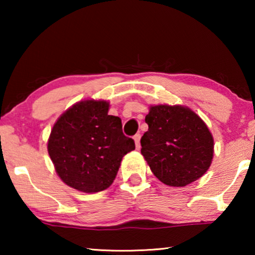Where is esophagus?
<instances>
[{
  "mask_svg": "<svg viewBox=\"0 0 255 255\" xmlns=\"http://www.w3.org/2000/svg\"><path fill=\"white\" fill-rule=\"evenodd\" d=\"M133 139H134V142H135V147H137V149H139V148H140V134H139V133L135 134Z\"/></svg>",
  "mask_w": 255,
  "mask_h": 255,
  "instance_id": "34e87169",
  "label": "esophagus"
}]
</instances>
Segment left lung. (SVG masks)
<instances>
[{
    "label": "left lung",
    "instance_id": "obj_1",
    "mask_svg": "<svg viewBox=\"0 0 255 255\" xmlns=\"http://www.w3.org/2000/svg\"><path fill=\"white\" fill-rule=\"evenodd\" d=\"M140 139L141 154L153 174L170 187H184L209 169L214 138L200 116L182 106L149 108Z\"/></svg>",
    "mask_w": 255,
    "mask_h": 255
}]
</instances>
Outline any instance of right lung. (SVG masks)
Wrapping results in <instances>:
<instances>
[{"mask_svg":"<svg viewBox=\"0 0 255 255\" xmlns=\"http://www.w3.org/2000/svg\"><path fill=\"white\" fill-rule=\"evenodd\" d=\"M107 101L85 100L66 110L52 128L47 151L59 177L83 193L113 184L127 153L135 148L120 117L108 114Z\"/></svg>","mask_w":255,"mask_h":255,"instance_id":"obj_1","label":"right lung"}]
</instances>
